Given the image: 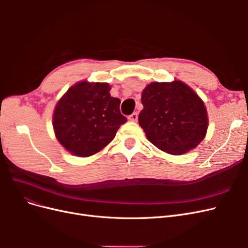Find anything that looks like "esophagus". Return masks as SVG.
I'll return each mask as SVG.
<instances>
[{"instance_id":"obj_1","label":"esophagus","mask_w":248,"mask_h":248,"mask_svg":"<svg viewBox=\"0 0 248 248\" xmlns=\"http://www.w3.org/2000/svg\"><path fill=\"white\" fill-rule=\"evenodd\" d=\"M138 118H139V115H138V112L136 111V112H133V114H131V115L128 117V120H129V121L136 122V121H138Z\"/></svg>"}]
</instances>
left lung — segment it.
Here are the masks:
<instances>
[{
	"label": "left lung",
	"instance_id": "left-lung-1",
	"mask_svg": "<svg viewBox=\"0 0 248 248\" xmlns=\"http://www.w3.org/2000/svg\"><path fill=\"white\" fill-rule=\"evenodd\" d=\"M140 126L162 151L181 155L206 136L207 110L200 97L182 81L151 82L141 93Z\"/></svg>",
	"mask_w": 248,
	"mask_h": 248
}]
</instances>
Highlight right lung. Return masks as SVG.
<instances>
[{
	"instance_id": "right-lung-1",
	"label": "right lung",
	"mask_w": 248,
	"mask_h": 248,
	"mask_svg": "<svg viewBox=\"0 0 248 248\" xmlns=\"http://www.w3.org/2000/svg\"><path fill=\"white\" fill-rule=\"evenodd\" d=\"M109 90L106 82L81 81L58 102L54 112L56 137L72 154L88 157L99 152L126 123L120 111L121 101L111 97Z\"/></svg>"
}]
</instances>
